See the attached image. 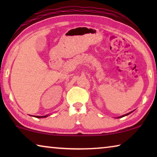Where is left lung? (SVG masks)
I'll use <instances>...</instances> for the list:
<instances>
[{"label":"left lung","mask_w":157,"mask_h":157,"mask_svg":"<svg viewBox=\"0 0 157 157\" xmlns=\"http://www.w3.org/2000/svg\"><path fill=\"white\" fill-rule=\"evenodd\" d=\"M133 111H131V112H129V113H126V114H124V115H123V116H119V117H118V118H123V117H124V116H127V115H129V113H132Z\"/></svg>","instance_id":"obj_1"}]
</instances>
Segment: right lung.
Returning a JSON list of instances; mask_svg holds the SVG:
<instances>
[{
    "label": "right lung",
    "mask_w": 157,
    "mask_h": 157,
    "mask_svg": "<svg viewBox=\"0 0 157 157\" xmlns=\"http://www.w3.org/2000/svg\"><path fill=\"white\" fill-rule=\"evenodd\" d=\"M48 115H46V116H34V117H36V118H46Z\"/></svg>",
    "instance_id": "obj_1"
}]
</instances>
